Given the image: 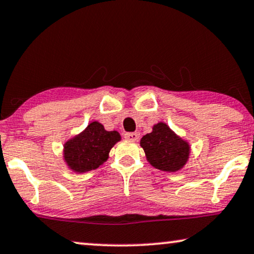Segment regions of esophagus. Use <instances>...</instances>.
<instances>
[{
    "label": "esophagus",
    "mask_w": 254,
    "mask_h": 254,
    "mask_svg": "<svg viewBox=\"0 0 254 254\" xmlns=\"http://www.w3.org/2000/svg\"><path fill=\"white\" fill-rule=\"evenodd\" d=\"M139 137L138 133H126L125 134V138L128 139V141H137Z\"/></svg>",
    "instance_id": "34e87169"
}]
</instances>
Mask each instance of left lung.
Returning <instances> with one entry per match:
<instances>
[{
    "label": "left lung",
    "instance_id": "8db88e82",
    "mask_svg": "<svg viewBox=\"0 0 254 254\" xmlns=\"http://www.w3.org/2000/svg\"><path fill=\"white\" fill-rule=\"evenodd\" d=\"M139 144L149 163L160 171L176 172L188 161L189 144L164 123L154 125L151 133L143 136Z\"/></svg>",
    "mask_w": 254,
    "mask_h": 254
}]
</instances>
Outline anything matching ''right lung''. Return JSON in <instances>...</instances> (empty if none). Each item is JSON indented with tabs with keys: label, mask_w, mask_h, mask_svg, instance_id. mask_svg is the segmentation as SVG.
Instances as JSON below:
<instances>
[{
	"label": "right lung",
	"mask_w": 254,
	"mask_h": 254,
	"mask_svg": "<svg viewBox=\"0 0 254 254\" xmlns=\"http://www.w3.org/2000/svg\"><path fill=\"white\" fill-rule=\"evenodd\" d=\"M117 130L108 131L97 121H93L81 134L65 143L64 159L72 171L89 172L100 167L109 158V152L120 141Z\"/></svg>",
	"instance_id": "add662e5"
}]
</instances>
